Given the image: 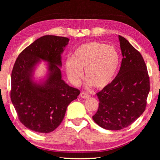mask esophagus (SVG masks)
Listing matches in <instances>:
<instances>
[{
  "instance_id": "34e87169",
  "label": "esophagus",
  "mask_w": 160,
  "mask_h": 160,
  "mask_svg": "<svg viewBox=\"0 0 160 160\" xmlns=\"http://www.w3.org/2000/svg\"><path fill=\"white\" fill-rule=\"evenodd\" d=\"M80 96L81 98H84V99H87V98H89L90 97V95L85 93V92H81Z\"/></svg>"
}]
</instances>
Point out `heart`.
Masks as SVG:
<instances>
[{
    "label": "heart",
    "instance_id": "heart-1",
    "mask_svg": "<svg viewBox=\"0 0 160 160\" xmlns=\"http://www.w3.org/2000/svg\"><path fill=\"white\" fill-rule=\"evenodd\" d=\"M120 55L113 46L98 42L83 43L75 50L71 59L66 61L68 77L78 84L85 69V78L89 84L98 89L110 84L116 76Z\"/></svg>",
    "mask_w": 160,
    "mask_h": 160
}]
</instances>
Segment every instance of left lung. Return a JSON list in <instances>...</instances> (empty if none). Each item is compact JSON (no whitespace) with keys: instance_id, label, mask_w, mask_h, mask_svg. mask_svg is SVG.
<instances>
[{"instance_id":"1","label":"left lung","mask_w":160,"mask_h":160,"mask_svg":"<svg viewBox=\"0 0 160 160\" xmlns=\"http://www.w3.org/2000/svg\"><path fill=\"white\" fill-rule=\"evenodd\" d=\"M123 58L112 82L97 93L99 107L93 120L111 131L128 127L144 113L150 80L143 57L127 39L119 36Z\"/></svg>"}]
</instances>
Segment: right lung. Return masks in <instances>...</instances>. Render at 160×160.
<instances>
[{
    "mask_svg": "<svg viewBox=\"0 0 160 160\" xmlns=\"http://www.w3.org/2000/svg\"><path fill=\"white\" fill-rule=\"evenodd\" d=\"M69 39L47 35L37 39L17 58L12 72L10 96L20 122L38 132H52L63 120L67 108L80 91L62 80L61 53ZM42 59L49 73L42 84L32 81L35 66Z\"/></svg>",
    "mask_w": 160,
    "mask_h": 160,
    "instance_id": "right-lung-1",
    "label": "right lung"
}]
</instances>
